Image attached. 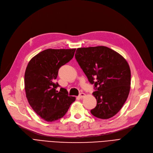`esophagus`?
Returning <instances> with one entry per match:
<instances>
[{
  "mask_svg": "<svg viewBox=\"0 0 153 153\" xmlns=\"http://www.w3.org/2000/svg\"><path fill=\"white\" fill-rule=\"evenodd\" d=\"M85 94H84L83 92H81L80 94H79V97L80 98H83L84 97H85Z\"/></svg>",
  "mask_w": 153,
  "mask_h": 153,
  "instance_id": "obj_1",
  "label": "esophagus"
}]
</instances>
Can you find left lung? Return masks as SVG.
Wrapping results in <instances>:
<instances>
[{
	"label": "left lung",
	"instance_id": "left-lung-1",
	"mask_svg": "<svg viewBox=\"0 0 153 153\" xmlns=\"http://www.w3.org/2000/svg\"><path fill=\"white\" fill-rule=\"evenodd\" d=\"M75 58L96 91L97 106L91 111L98 118L108 119L118 113L127 101L131 72L124 57L105 46L78 48Z\"/></svg>",
	"mask_w": 153,
	"mask_h": 153
}]
</instances>
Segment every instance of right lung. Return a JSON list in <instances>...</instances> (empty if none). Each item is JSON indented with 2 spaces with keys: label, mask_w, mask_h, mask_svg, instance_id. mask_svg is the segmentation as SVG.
<instances>
[{
  "label": "right lung",
  "mask_w": 153,
  "mask_h": 153,
  "mask_svg": "<svg viewBox=\"0 0 153 153\" xmlns=\"http://www.w3.org/2000/svg\"><path fill=\"white\" fill-rule=\"evenodd\" d=\"M76 49H52L40 52L31 59L25 73L26 97L40 117L52 122L64 117L75 97L55 83L59 68L74 56Z\"/></svg>",
  "instance_id": "obj_1"
}]
</instances>
